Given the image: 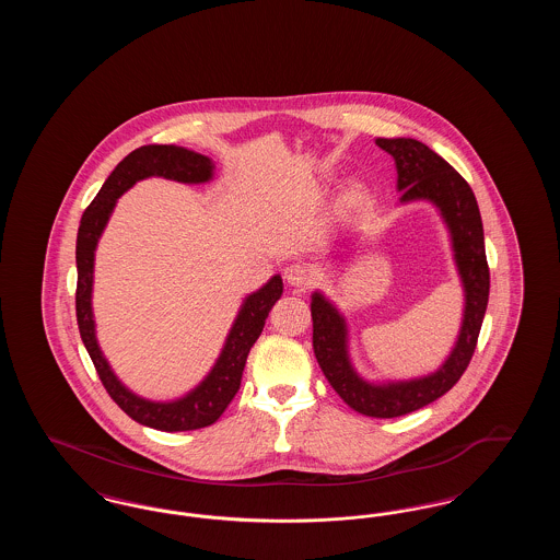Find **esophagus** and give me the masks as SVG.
I'll use <instances>...</instances> for the list:
<instances>
[{
    "instance_id": "34e87169",
    "label": "esophagus",
    "mask_w": 560,
    "mask_h": 560,
    "mask_svg": "<svg viewBox=\"0 0 560 560\" xmlns=\"http://www.w3.org/2000/svg\"><path fill=\"white\" fill-rule=\"evenodd\" d=\"M285 281L292 288H306L313 281V270L304 267V265H300V262H295V265H290V267L285 268Z\"/></svg>"
}]
</instances>
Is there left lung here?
Segmentation results:
<instances>
[{"mask_svg":"<svg viewBox=\"0 0 560 560\" xmlns=\"http://www.w3.org/2000/svg\"><path fill=\"white\" fill-rule=\"evenodd\" d=\"M397 165L399 203H432L452 237L453 260L464 290V315L447 359L427 375L370 382L354 370L348 352V325L338 306L317 290L311 300L313 348L331 388L348 407L370 418H399L443 397L466 372L489 300V267L479 206L472 188L447 161L413 138H375Z\"/></svg>","mask_w":560,"mask_h":560,"instance_id":"1","label":"left lung"}]
</instances>
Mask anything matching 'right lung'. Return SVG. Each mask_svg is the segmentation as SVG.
Masks as SVG:
<instances>
[{
  "mask_svg": "<svg viewBox=\"0 0 560 560\" xmlns=\"http://www.w3.org/2000/svg\"><path fill=\"white\" fill-rule=\"evenodd\" d=\"M213 161L201 153L188 151L176 144H147L132 151L110 172L103 188L81 215L78 231V293L75 311L81 340L88 350L103 386L132 420L142 427L163 432H183L213 424L229 402L237 395L241 375L249 354V348L260 338L270 308L283 293L281 275L270 277L256 292L245 295L233 327L224 340L210 373L185 397L174 400H149L138 397L110 370L96 338V323L92 313V285H94V256L108 218L117 199L132 188L138 180L161 176L185 185H203L213 178Z\"/></svg>",
  "mask_w": 560,
  "mask_h": 560,
  "instance_id": "1",
  "label": "right lung"
}]
</instances>
